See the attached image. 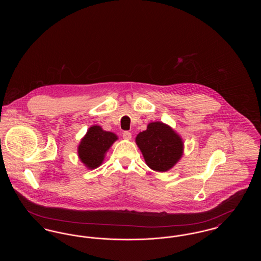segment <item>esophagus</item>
<instances>
[{
	"label": "esophagus",
	"instance_id": "esophagus-1",
	"mask_svg": "<svg viewBox=\"0 0 261 261\" xmlns=\"http://www.w3.org/2000/svg\"><path fill=\"white\" fill-rule=\"evenodd\" d=\"M122 137H123V139H125V140H131L132 134L130 132H128V131H125V132H123V134H122Z\"/></svg>",
	"mask_w": 261,
	"mask_h": 261
}]
</instances>
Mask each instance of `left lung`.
<instances>
[{"label": "left lung", "instance_id": "8db88e82", "mask_svg": "<svg viewBox=\"0 0 261 261\" xmlns=\"http://www.w3.org/2000/svg\"><path fill=\"white\" fill-rule=\"evenodd\" d=\"M136 144L147 165L158 172L171 169L184 150L182 138L170 126L160 121L149 123L147 130L140 132Z\"/></svg>", "mask_w": 261, "mask_h": 261}]
</instances>
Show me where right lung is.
Wrapping results in <instances>:
<instances>
[{
	"instance_id": "add662e5",
	"label": "right lung",
	"mask_w": 261,
	"mask_h": 261,
	"mask_svg": "<svg viewBox=\"0 0 261 261\" xmlns=\"http://www.w3.org/2000/svg\"><path fill=\"white\" fill-rule=\"evenodd\" d=\"M117 139L114 133L102 130L100 126L90 127L78 146L80 161L89 169L99 167L103 162L105 154Z\"/></svg>"
}]
</instances>
